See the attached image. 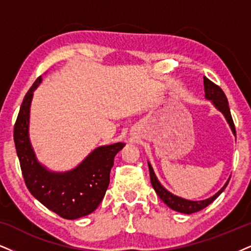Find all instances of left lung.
<instances>
[{"instance_id": "8db88e82", "label": "left lung", "mask_w": 251, "mask_h": 251, "mask_svg": "<svg viewBox=\"0 0 251 251\" xmlns=\"http://www.w3.org/2000/svg\"><path fill=\"white\" fill-rule=\"evenodd\" d=\"M203 87H205V98L207 100H211L212 103L214 104L216 109L219 111H221L224 114L226 120H227L228 125H229L231 131L233 134L236 136V131H235V126L233 122V119H231V114H230V109L229 106H228V100L227 97L225 95V93L222 89L219 87L218 85H215L214 82H212L211 80L207 79L206 76H203ZM149 165V171H150V180H151V185H152L153 190L156 191L157 196H158L160 199L164 201V203H166L170 208L173 209V211L179 212V213H184V214H192V213L199 212L201 209H203L205 207H207L209 203H212L216 198H218L220 194L224 192V190L227 187L228 182H229V179H228L227 182L225 184V186L221 188L218 193H215L214 196L208 198L206 200H201V201H192V200H186L182 199L180 197L175 196L172 194L171 192H169L165 187L163 186L162 184L158 181L156 175H154L152 166L150 165V163H148Z\"/></svg>"}]
</instances>
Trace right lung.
<instances>
[{
    "instance_id": "1",
    "label": "right lung",
    "mask_w": 251,
    "mask_h": 251,
    "mask_svg": "<svg viewBox=\"0 0 251 251\" xmlns=\"http://www.w3.org/2000/svg\"><path fill=\"white\" fill-rule=\"evenodd\" d=\"M40 82L42 76L33 82L21 104L14 126L15 147L30 193L55 214L74 220L91 214L100 205L109 185L114 157L126 144L99 147L71 171H49L37 160L29 138L30 104Z\"/></svg>"
}]
</instances>
